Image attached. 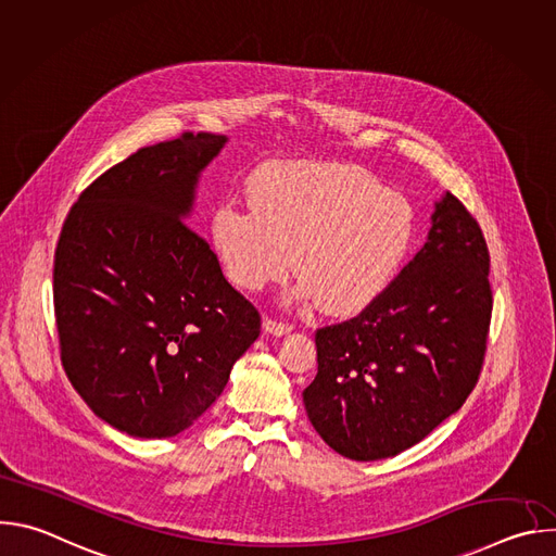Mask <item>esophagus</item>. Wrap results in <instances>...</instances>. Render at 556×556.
<instances>
[{"instance_id": "obj_1", "label": "esophagus", "mask_w": 556, "mask_h": 556, "mask_svg": "<svg viewBox=\"0 0 556 556\" xmlns=\"http://www.w3.org/2000/svg\"><path fill=\"white\" fill-rule=\"evenodd\" d=\"M290 326L288 324H281V321H275V319H264V332L266 334H273V337H286L290 334Z\"/></svg>"}]
</instances>
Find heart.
<instances>
[{
  "label": "heart",
  "mask_w": 556,
  "mask_h": 556,
  "mask_svg": "<svg viewBox=\"0 0 556 556\" xmlns=\"http://www.w3.org/2000/svg\"><path fill=\"white\" fill-rule=\"evenodd\" d=\"M249 204H222L211 242L226 277L251 292L294 264L296 299L356 314L389 288L412 251V204L361 167L281 163L251 180Z\"/></svg>",
  "instance_id": "1"
}]
</instances>
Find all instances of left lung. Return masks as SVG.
<instances>
[{"label": "left lung", "instance_id": "1", "mask_svg": "<svg viewBox=\"0 0 556 556\" xmlns=\"http://www.w3.org/2000/svg\"><path fill=\"white\" fill-rule=\"evenodd\" d=\"M489 266L480 224L446 191L401 275L314 337L319 371L303 405L328 446L356 462L393 457L466 403L486 352Z\"/></svg>", "mask_w": 556, "mask_h": 556}]
</instances>
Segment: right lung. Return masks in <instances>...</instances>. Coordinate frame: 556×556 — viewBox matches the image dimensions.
Here are the masks:
<instances>
[{
  "mask_svg": "<svg viewBox=\"0 0 556 556\" xmlns=\"http://www.w3.org/2000/svg\"><path fill=\"white\" fill-rule=\"evenodd\" d=\"M226 140L182 134L138 149L78 195L61 228L52 277L63 369L131 438L189 429L260 337V312L187 226Z\"/></svg>",
  "mask_w": 556,
  "mask_h": 556,
  "instance_id": "obj_1",
  "label": "right lung"
}]
</instances>
